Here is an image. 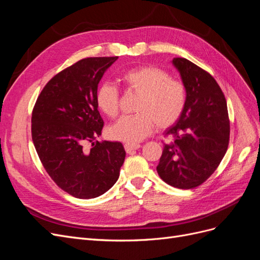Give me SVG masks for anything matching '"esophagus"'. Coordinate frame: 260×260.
<instances>
[{
	"label": "esophagus",
	"mask_w": 260,
	"mask_h": 260,
	"mask_svg": "<svg viewBox=\"0 0 260 260\" xmlns=\"http://www.w3.org/2000/svg\"><path fill=\"white\" fill-rule=\"evenodd\" d=\"M124 148H125V151H126L127 153H133L135 150H138L140 148V145L138 144H126L124 145Z\"/></svg>",
	"instance_id": "obj_1"
}]
</instances>
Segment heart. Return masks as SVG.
I'll return each mask as SVG.
<instances>
[{"instance_id": "b5f03b06", "label": "heart", "mask_w": 260, "mask_h": 260, "mask_svg": "<svg viewBox=\"0 0 260 260\" xmlns=\"http://www.w3.org/2000/svg\"><path fill=\"white\" fill-rule=\"evenodd\" d=\"M128 91L139 94L134 115L123 118L109 128L112 139L136 144L152 133L154 125L167 128L178 121L185 109L187 93L181 82L170 79L167 72L152 66L129 69L121 75ZM99 110L109 118L120 112V93L112 83L105 82L96 93Z\"/></svg>"}]
</instances>
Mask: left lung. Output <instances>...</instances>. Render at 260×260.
<instances>
[{
  "instance_id": "1",
  "label": "left lung",
  "mask_w": 260,
  "mask_h": 260,
  "mask_svg": "<svg viewBox=\"0 0 260 260\" xmlns=\"http://www.w3.org/2000/svg\"><path fill=\"white\" fill-rule=\"evenodd\" d=\"M186 88L185 109L164 133L156 171L161 179L179 189H192L209 178L227 152L230 122L227 102L211 74L186 58L172 60Z\"/></svg>"
}]
</instances>
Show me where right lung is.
<instances>
[{
    "label": "right lung",
    "mask_w": 260,
    "mask_h": 260,
    "mask_svg": "<svg viewBox=\"0 0 260 260\" xmlns=\"http://www.w3.org/2000/svg\"><path fill=\"white\" fill-rule=\"evenodd\" d=\"M118 57L79 60L49 81L32 111V140L47 174L78 199L104 194L118 180L125 150L118 141H86L102 135L104 121L96 93L104 73Z\"/></svg>",
    "instance_id": "add662e5"
}]
</instances>
